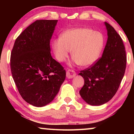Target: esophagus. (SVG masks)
<instances>
[{
  "label": "esophagus",
  "instance_id": "obj_1",
  "mask_svg": "<svg viewBox=\"0 0 134 134\" xmlns=\"http://www.w3.org/2000/svg\"><path fill=\"white\" fill-rule=\"evenodd\" d=\"M76 76V72L72 69H69L66 72V77L68 79L73 78Z\"/></svg>",
  "mask_w": 134,
  "mask_h": 134
}]
</instances>
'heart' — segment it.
Segmentation results:
<instances>
[{"label": "heart", "mask_w": 134, "mask_h": 134, "mask_svg": "<svg viewBox=\"0 0 134 134\" xmlns=\"http://www.w3.org/2000/svg\"><path fill=\"white\" fill-rule=\"evenodd\" d=\"M104 43V35L100 32L87 28L71 29L53 41L52 49L58 62H63L71 50L74 63L89 66L99 59Z\"/></svg>", "instance_id": "1"}]
</instances>
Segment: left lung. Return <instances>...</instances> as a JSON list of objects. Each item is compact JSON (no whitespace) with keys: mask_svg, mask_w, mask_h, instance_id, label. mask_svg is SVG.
<instances>
[{"mask_svg":"<svg viewBox=\"0 0 134 134\" xmlns=\"http://www.w3.org/2000/svg\"><path fill=\"white\" fill-rule=\"evenodd\" d=\"M105 25L108 38L102 57L79 74L84 79L80 96L91 105H102L114 96L126 70L127 57L121 38L109 23Z\"/></svg>","mask_w":134,"mask_h":134,"instance_id":"8db88e82","label":"left lung"}]
</instances>
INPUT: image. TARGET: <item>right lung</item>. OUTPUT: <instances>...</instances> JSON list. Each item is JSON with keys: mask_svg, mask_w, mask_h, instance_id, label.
Masks as SVG:
<instances>
[{"mask_svg": "<svg viewBox=\"0 0 134 134\" xmlns=\"http://www.w3.org/2000/svg\"><path fill=\"white\" fill-rule=\"evenodd\" d=\"M57 21L36 20L31 24L16 38L11 53V71L18 91L35 107L52 102L66 77L64 68L50 52Z\"/></svg>", "mask_w": 134, "mask_h": 134, "instance_id": "right-lung-1", "label": "right lung"}]
</instances>
